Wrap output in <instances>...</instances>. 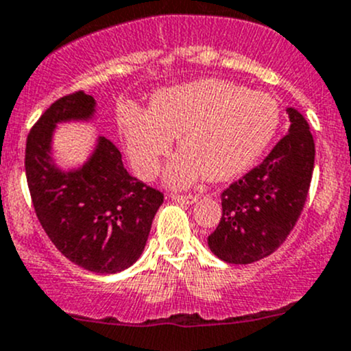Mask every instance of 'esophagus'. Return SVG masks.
<instances>
[{
    "instance_id": "esophagus-1",
    "label": "esophagus",
    "mask_w": 351,
    "mask_h": 351,
    "mask_svg": "<svg viewBox=\"0 0 351 351\" xmlns=\"http://www.w3.org/2000/svg\"><path fill=\"white\" fill-rule=\"evenodd\" d=\"M171 200L180 202V204H193L198 200L197 195H178V193H173Z\"/></svg>"
}]
</instances>
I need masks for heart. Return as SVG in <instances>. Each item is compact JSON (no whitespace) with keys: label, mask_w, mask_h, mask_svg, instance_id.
I'll use <instances>...</instances> for the list:
<instances>
[{"label":"heart","mask_w":351,"mask_h":351,"mask_svg":"<svg viewBox=\"0 0 351 351\" xmlns=\"http://www.w3.org/2000/svg\"><path fill=\"white\" fill-rule=\"evenodd\" d=\"M280 125V105L271 95L221 80H204L161 91L149 112L129 108L122 115L130 162L153 178L169 154L171 137L183 151L166 171L173 186L205 175L228 180L254 165Z\"/></svg>","instance_id":"b5f03b06"}]
</instances>
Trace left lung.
<instances>
[{
	"label": "left lung",
	"instance_id": "obj_1",
	"mask_svg": "<svg viewBox=\"0 0 351 351\" xmlns=\"http://www.w3.org/2000/svg\"><path fill=\"white\" fill-rule=\"evenodd\" d=\"M270 154L221 193L222 217L208 247L226 263L247 265L274 253L302 214L314 169L313 134L295 108Z\"/></svg>",
	"mask_w": 351,
	"mask_h": 351
}]
</instances>
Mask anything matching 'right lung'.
<instances>
[{"label": "right lung", "mask_w": 351, "mask_h": 351, "mask_svg": "<svg viewBox=\"0 0 351 351\" xmlns=\"http://www.w3.org/2000/svg\"><path fill=\"white\" fill-rule=\"evenodd\" d=\"M93 112V97L83 91L56 100L28 134L25 171L35 214L54 246L84 270L117 274L143 254L165 195L127 173L107 137L80 169L66 173L52 162L56 123L88 120Z\"/></svg>", "instance_id": "add662e5"}]
</instances>
